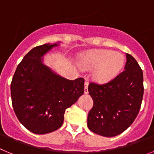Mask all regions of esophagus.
<instances>
[{"label": "esophagus", "instance_id": "obj_1", "mask_svg": "<svg viewBox=\"0 0 154 154\" xmlns=\"http://www.w3.org/2000/svg\"><path fill=\"white\" fill-rule=\"evenodd\" d=\"M88 85H89L88 81H85V94L88 93Z\"/></svg>", "mask_w": 154, "mask_h": 154}]
</instances>
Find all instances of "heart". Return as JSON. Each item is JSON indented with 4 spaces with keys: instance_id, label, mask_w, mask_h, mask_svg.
Returning a JSON list of instances; mask_svg holds the SVG:
<instances>
[{
    "instance_id": "b5f03b06",
    "label": "heart",
    "mask_w": 154,
    "mask_h": 154,
    "mask_svg": "<svg viewBox=\"0 0 154 154\" xmlns=\"http://www.w3.org/2000/svg\"><path fill=\"white\" fill-rule=\"evenodd\" d=\"M83 68H97L96 77L98 81H110L120 71L124 64V57L112 50H97L84 55L81 60Z\"/></svg>"
}]
</instances>
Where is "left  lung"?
<instances>
[{
	"label": "left lung",
	"mask_w": 154,
	"mask_h": 154,
	"mask_svg": "<svg viewBox=\"0 0 154 154\" xmlns=\"http://www.w3.org/2000/svg\"><path fill=\"white\" fill-rule=\"evenodd\" d=\"M125 69L106 84L91 82L88 91L94 101L88 113V129L112 137L130 126L140 112L143 96V74L137 61L126 53Z\"/></svg>",
	"instance_id": "left-lung-1"
}]
</instances>
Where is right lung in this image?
<instances>
[{
    "label": "right lung",
    "instance_id": "obj_1",
    "mask_svg": "<svg viewBox=\"0 0 154 154\" xmlns=\"http://www.w3.org/2000/svg\"><path fill=\"white\" fill-rule=\"evenodd\" d=\"M58 44L33 48L18 65L11 84L14 113L32 133L45 134L60 128L67 108L85 92V79L70 81L42 63L43 55Z\"/></svg>",
    "mask_w": 154,
    "mask_h": 154
}]
</instances>
